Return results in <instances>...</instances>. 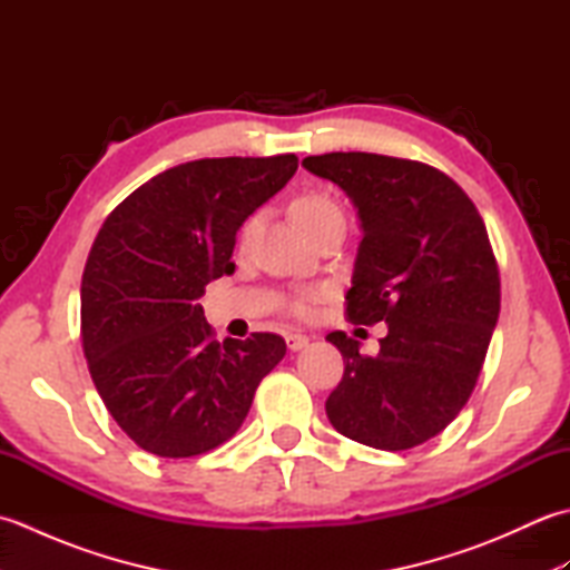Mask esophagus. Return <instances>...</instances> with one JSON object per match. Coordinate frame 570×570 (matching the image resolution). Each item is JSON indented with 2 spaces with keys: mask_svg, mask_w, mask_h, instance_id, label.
<instances>
[{
  "mask_svg": "<svg viewBox=\"0 0 570 570\" xmlns=\"http://www.w3.org/2000/svg\"><path fill=\"white\" fill-rule=\"evenodd\" d=\"M286 345H288V350H294V353H298V350H304L308 345V335L286 333Z\"/></svg>",
  "mask_w": 570,
  "mask_h": 570,
  "instance_id": "34e87169",
  "label": "esophagus"
}]
</instances>
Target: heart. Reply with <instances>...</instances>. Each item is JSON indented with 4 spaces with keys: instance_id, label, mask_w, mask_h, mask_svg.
<instances>
[{
    "instance_id": "obj_1",
    "label": "heart",
    "mask_w": 570,
    "mask_h": 570,
    "mask_svg": "<svg viewBox=\"0 0 570 570\" xmlns=\"http://www.w3.org/2000/svg\"><path fill=\"white\" fill-rule=\"evenodd\" d=\"M292 213H294V220L301 229L311 227L313 223L323 220V217L328 215H343L341 208L331 200V198H323V196H304L298 198L294 205H292ZM294 311L301 313V316H306V313L311 311V304L308 298H301L294 304Z\"/></svg>"
}]
</instances>
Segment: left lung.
Segmentation results:
<instances>
[{"label": "left lung", "instance_id": "obj_1", "mask_svg": "<svg viewBox=\"0 0 570 570\" xmlns=\"http://www.w3.org/2000/svg\"><path fill=\"white\" fill-rule=\"evenodd\" d=\"M304 166L357 208L350 323H386L374 357L343 331L325 337L345 360L325 414L380 451L421 445L465 406L498 325L500 272L485 223L465 190L426 164L333 151Z\"/></svg>", "mask_w": 570, "mask_h": 570}]
</instances>
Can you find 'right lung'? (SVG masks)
<instances>
[{
  "mask_svg": "<svg viewBox=\"0 0 570 570\" xmlns=\"http://www.w3.org/2000/svg\"><path fill=\"white\" fill-rule=\"evenodd\" d=\"M294 154L198 159L107 215L80 286V337L98 394L131 441L190 458L233 439L286 355L282 335L217 343L198 298L235 272V235L296 174Z\"/></svg>",
  "mask_w": 570,
  "mask_h": 570,
  "instance_id": "right-lung-1",
  "label": "right lung"
}]
</instances>
